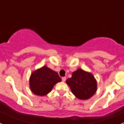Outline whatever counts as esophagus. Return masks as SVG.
Instances as JSON below:
<instances>
[{
	"mask_svg": "<svg viewBox=\"0 0 124 124\" xmlns=\"http://www.w3.org/2000/svg\"><path fill=\"white\" fill-rule=\"evenodd\" d=\"M62 81H63V82H65V80H66V77H62Z\"/></svg>",
	"mask_w": 124,
	"mask_h": 124,
	"instance_id": "obj_1",
	"label": "esophagus"
}]
</instances>
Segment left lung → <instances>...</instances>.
<instances>
[{"label": "left lung", "mask_w": 124, "mask_h": 124, "mask_svg": "<svg viewBox=\"0 0 124 124\" xmlns=\"http://www.w3.org/2000/svg\"><path fill=\"white\" fill-rule=\"evenodd\" d=\"M71 92L76 98L82 100L91 98L97 90V82L91 72L78 68L66 80Z\"/></svg>", "instance_id": "obj_1"}]
</instances>
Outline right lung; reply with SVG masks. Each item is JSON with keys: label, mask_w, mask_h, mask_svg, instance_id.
Returning <instances> with one entry per match:
<instances>
[{"label": "right lung", "mask_w": 124, "mask_h": 124, "mask_svg": "<svg viewBox=\"0 0 124 124\" xmlns=\"http://www.w3.org/2000/svg\"><path fill=\"white\" fill-rule=\"evenodd\" d=\"M61 81L57 72L44 65L31 73L29 87L36 95L45 96L52 91L56 83Z\"/></svg>", "instance_id": "1"}]
</instances>
